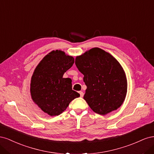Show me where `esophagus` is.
Here are the masks:
<instances>
[{
    "instance_id": "1",
    "label": "esophagus",
    "mask_w": 154,
    "mask_h": 154,
    "mask_svg": "<svg viewBox=\"0 0 154 154\" xmlns=\"http://www.w3.org/2000/svg\"><path fill=\"white\" fill-rule=\"evenodd\" d=\"M79 93H80V96H81L82 97L83 96V95H84V93H83L82 91H80V92H79Z\"/></svg>"
}]
</instances>
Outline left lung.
I'll use <instances>...</instances> for the list:
<instances>
[{
  "mask_svg": "<svg viewBox=\"0 0 154 154\" xmlns=\"http://www.w3.org/2000/svg\"><path fill=\"white\" fill-rule=\"evenodd\" d=\"M75 64L84 75L83 98L94 112L105 115L120 107L127 95V82L117 60L95 48L77 57Z\"/></svg>",
  "mask_w": 154,
  "mask_h": 154,
  "instance_id": "1",
  "label": "left lung"
}]
</instances>
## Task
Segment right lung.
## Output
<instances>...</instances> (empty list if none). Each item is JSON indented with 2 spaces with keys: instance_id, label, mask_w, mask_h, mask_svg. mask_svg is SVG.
<instances>
[{
  "instance_id": "obj_1",
  "label": "right lung",
  "mask_w": 154,
  "mask_h": 154,
  "mask_svg": "<svg viewBox=\"0 0 154 154\" xmlns=\"http://www.w3.org/2000/svg\"><path fill=\"white\" fill-rule=\"evenodd\" d=\"M74 62L62 51H53L36 67L31 81L32 100L44 112L54 116L62 113L71 101L80 97L72 89V80L63 78Z\"/></svg>"
}]
</instances>
